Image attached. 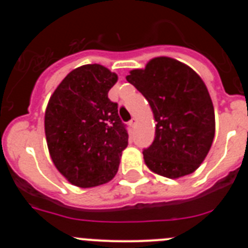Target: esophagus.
<instances>
[{
    "label": "esophagus",
    "instance_id": "34e87169",
    "mask_svg": "<svg viewBox=\"0 0 248 248\" xmlns=\"http://www.w3.org/2000/svg\"><path fill=\"white\" fill-rule=\"evenodd\" d=\"M129 125L133 126V128H134V126L137 125V118H133V119H131L130 122H129Z\"/></svg>",
    "mask_w": 248,
    "mask_h": 248
}]
</instances>
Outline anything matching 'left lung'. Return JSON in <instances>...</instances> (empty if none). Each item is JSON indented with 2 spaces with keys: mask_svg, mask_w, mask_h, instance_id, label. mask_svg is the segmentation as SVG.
Here are the masks:
<instances>
[{
  "mask_svg": "<svg viewBox=\"0 0 248 248\" xmlns=\"http://www.w3.org/2000/svg\"><path fill=\"white\" fill-rule=\"evenodd\" d=\"M129 73L126 80L145 97L156 122L154 141L143 151L145 165L169 179L192 174L215 137L214 105L201 77L170 57Z\"/></svg>",
  "mask_w": 248,
  "mask_h": 248,
  "instance_id": "obj_1",
  "label": "left lung"
}]
</instances>
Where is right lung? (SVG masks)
Listing matches in <instances>:
<instances>
[{
  "instance_id": "obj_1",
  "label": "right lung",
  "mask_w": 248,
  "mask_h": 248,
  "mask_svg": "<svg viewBox=\"0 0 248 248\" xmlns=\"http://www.w3.org/2000/svg\"><path fill=\"white\" fill-rule=\"evenodd\" d=\"M118 76L100 64L76 68L53 92L45 114L48 150L72 185L94 187L115 176L128 131L108 92Z\"/></svg>"
}]
</instances>
